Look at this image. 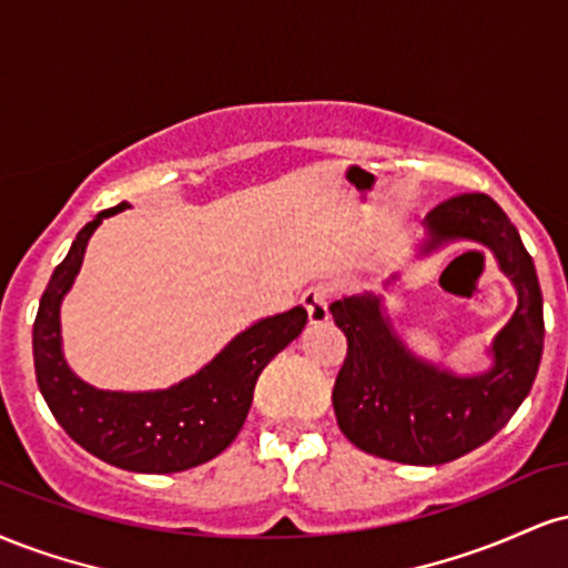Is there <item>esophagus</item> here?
I'll list each match as a JSON object with an SVG mask.
<instances>
[{"instance_id": "esophagus-1", "label": "esophagus", "mask_w": 568, "mask_h": 568, "mask_svg": "<svg viewBox=\"0 0 568 568\" xmlns=\"http://www.w3.org/2000/svg\"><path fill=\"white\" fill-rule=\"evenodd\" d=\"M302 304L310 315V323H325L328 321V304H331V288L325 285H315V288H306L302 293Z\"/></svg>"}]
</instances>
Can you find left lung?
Segmentation results:
<instances>
[{
    "label": "left lung",
    "mask_w": 568,
    "mask_h": 568,
    "mask_svg": "<svg viewBox=\"0 0 568 568\" xmlns=\"http://www.w3.org/2000/svg\"><path fill=\"white\" fill-rule=\"evenodd\" d=\"M425 226L422 253L473 240L497 256L499 270L515 285L518 306L491 342V368L456 376L416 357L393 331L382 296L374 293L338 298L331 315L347 336V357L334 384L338 429L361 452L427 467L470 454L510 422L537 379L545 321L529 251L488 194L440 202L427 213Z\"/></svg>",
    "instance_id": "1"
}]
</instances>
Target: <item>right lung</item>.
<instances>
[{
	"mask_svg": "<svg viewBox=\"0 0 568 568\" xmlns=\"http://www.w3.org/2000/svg\"><path fill=\"white\" fill-rule=\"evenodd\" d=\"M125 207L128 202H120L82 226L39 298L31 336L37 384L58 425L84 452L130 473H181L219 456L237 438L258 374L302 334L306 310L293 306L283 315L253 323L205 368L168 389L109 393L90 387L63 357L61 302L80 272L84 247L98 224Z\"/></svg>",
	"mask_w": 568,
	"mask_h": 568,
	"instance_id": "1",
	"label": "right lung"
}]
</instances>
